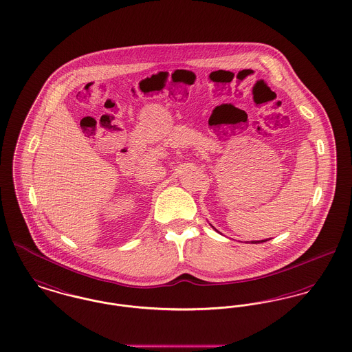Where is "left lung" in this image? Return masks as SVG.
<instances>
[{
    "mask_svg": "<svg viewBox=\"0 0 352 352\" xmlns=\"http://www.w3.org/2000/svg\"><path fill=\"white\" fill-rule=\"evenodd\" d=\"M265 241H267V240H262V241H252V242H253V243H254V242H256V243H257V242H265Z\"/></svg>",
    "mask_w": 352,
    "mask_h": 352,
    "instance_id": "left-lung-1",
    "label": "left lung"
}]
</instances>
